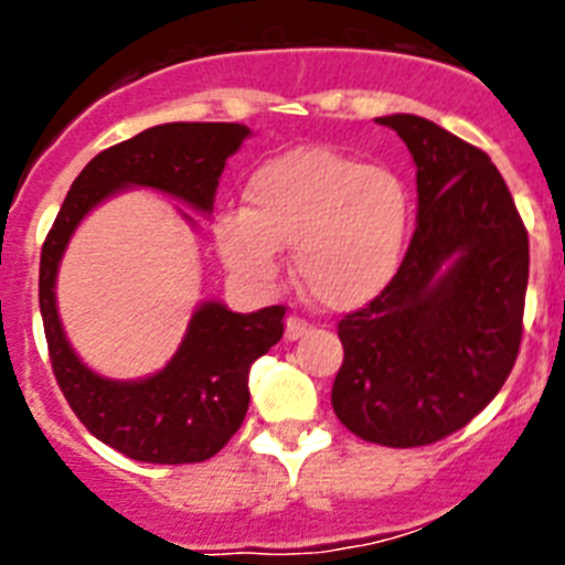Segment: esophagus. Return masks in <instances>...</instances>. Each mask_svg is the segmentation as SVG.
I'll return each mask as SVG.
<instances>
[{
  "label": "esophagus",
  "mask_w": 565,
  "mask_h": 565,
  "mask_svg": "<svg viewBox=\"0 0 565 565\" xmlns=\"http://www.w3.org/2000/svg\"><path fill=\"white\" fill-rule=\"evenodd\" d=\"M308 331H311V326H308V322H302L299 317H288L286 319V339H288V342H297V339L306 337Z\"/></svg>",
  "instance_id": "1"
}]
</instances>
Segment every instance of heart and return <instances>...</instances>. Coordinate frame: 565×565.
<instances>
[{
	"instance_id": "heart-1",
	"label": "heart",
	"mask_w": 565,
	"mask_h": 565,
	"mask_svg": "<svg viewBox=\"0 0 565 565\" xmlns=\"http://www.w3.org/2000/svg\"><path fill=\"white\" fill-rule=\"evenodd\" d=\"M246 209L214 217V246L234 277L268 288L279 248H294L299 288L331 311L387 291L413 226L411 192L396 172L326 147H299L259 163Z\"/></svg>"
}]
</instances>
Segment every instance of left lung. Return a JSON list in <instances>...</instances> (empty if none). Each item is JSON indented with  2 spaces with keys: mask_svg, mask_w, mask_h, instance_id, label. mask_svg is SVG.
<instances>
[{
  "mask_svg": "<svg viewBox=\"0 0 565 565\" xmlns=\"http://www.w3.org/2000/svg\"><path fill=\"white\" fill-rule=\"evenodd\" d=\"M416 161L418 217L387 291L339 319V422L382 447L461 430L503 387L523 337L529 237L489 154L418 115H384Z\"/></svg>",
  "mask_w": 565,
  "mask_h": 565,
  "instance_id": "8db88e82",
  "label": "left lung"
}]
</instances>
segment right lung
I'll use <instances>...</instances> for the list:
<instances>
[{
	"instance_id": "add662e5",
	"label": "right lung",
	"mask_w": 565,
	"mask_h": 565,
	"mask_svg": "<svg viewBox=\"0 0 565 565\" xmlns=\"http://www.w3.org/2000/svg\"><path fill=\"white\" fill-rule=\"evenodd\" d=\"M246 138L243 124L178 121L104 149L73 181L44 239L39 308L58 387L98 441L135 461L198 463L226 447L248 411V367L282 339L286 306L234 313L223 302H203L163 371L115 382L89 371L64 337L56 308L58 263L78 223L124 189H158L209 214L223 167Z\"/></svg>"
}]
</instances>
